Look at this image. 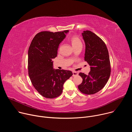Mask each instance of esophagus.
<instances>
[{"label": "esophagus", "instance_id": "esophagus-1", "mask_svg": "<svg viewBox=\"0 0 132 132\" xmlns=\"http://www.w3.org/2000/svg\"><path fill=\"white\" fill-rule=\"evenodd\" d=\"M78 75V73L76 71H72V76H76Z\"/></svg>", "mask_w": 132, "mask_h": 132}]
</instances>
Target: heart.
I'll use <instances>...</instances> for the list:
<instances>
[{"instance_id": "heart-1", "label": "heart", "mask_w": 132, "mask_h": 132, "mask_svg": "<svg viewBox=\"0 0 132 132\" xmlns=\"http://www.w3.org/2000/svg\"><path fill=\"white\" fill-rule=\"evenodd\" d=\"M69 40L74 49L78 47H82V42L78 36L72 35L70 37Z\"/></svg>"}]
</instances>
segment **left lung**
I'll list each match as a JSON object with an SVG mask.
<instances>
[{
	"mask_svg": "<svg viewBox=\"0 0 132 132\" xmlns=\"http://www.w3.org/2000/svg\"><path fill=\"white\" fill-rule=\"evenodd\" d=\"M85 42V61L90 66L88 75L79 73L82 82L78 86L79 91L85 95H92L100 91L107 83L111 73L108 50L105 43L90 31L82 33Z\"/></svg>",
	"mask_w": 132,
	"mask_h": 132,
	"instance_id": "8db88e82",
	"label": "left lung"
}]
</instances>
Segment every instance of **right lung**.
Instances as JSON below:
<instances>
[{
  "instance_id": "right-lung-1",
  "label": "right lung",
  "mask_w": 132,
  "mask_h": 132,
  "mask_svg": "<svg viewBox=\"0 0 132 132\" xmlns=\"http://www.w3.org/2000/svg\"><path fill=\"white\" fill-rule=\"evenodd\" d=\"M69 31H42L33 39L28 51V73L31 81L41 95L53 99L60 96L64 82L72 73L70 70L54 69L52 60L57 54L60 43Z\"/></svg>"
}]
</instances>
